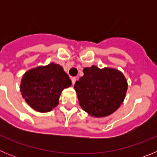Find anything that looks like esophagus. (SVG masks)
Wrapping results in <instances>:
<instances>
[{
    "mask_svg": "<svg viewBox=\"0 0 157 157\" xmlns=\"http://www.w3.org/2000/svg\"><path fill=\"white\" fill-rule=\"evenodd\" d=\"M76 80H77V78H76V77H72L71 78V82H72V84L74 85L75 83Z\"/></svg>",
    "mask_w": 157,
    "mask_h": 157,
    "instance_id": "obj_1",
    "label": "esophagus"
}]
</instances>
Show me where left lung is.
<instances>
[{"label":"left lung","mask_w":157,"mask_h":157,"mask_svg":"<svg viewBox=\"0 0 157 157\" xmlns=\"http://www.w3.org/2000/svg\"><path fill=\"white\" fill-rule=\"evenodd\" d=\"M84 75L76 81L74 88L80 106L94 117H105L116 112L123 102L127 82L120 71L97 66L85 67Z\"/></svg>","instance_id":"obj_1"}]
</instances>
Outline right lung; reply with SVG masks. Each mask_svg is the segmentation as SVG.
I'll use <instances>...</instances> for the list:
<instances>
[{
  "mask_svg": "<svg viewBox=\"0 0 157 157\" xmlns=\"http://www.w3.org/2000/svg\"><path fill=\"white\" fill-rule=\"evenodd\" d=\"M71 81L60 65L52 63L27 71L21 80L20 92L37 112H48L59 104V98Z\"/></svg>",
  "mask_w": 157,
  "mask_h": 157,
  "instance_id": "add662e5",
  "label": "right lung"
}]
</instances>
